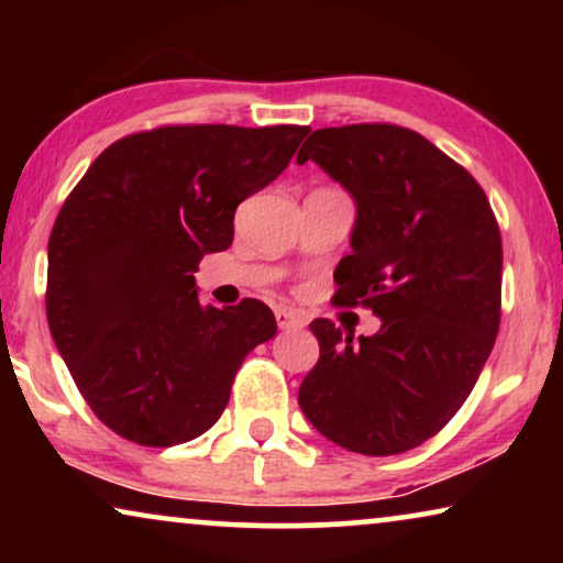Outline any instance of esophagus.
<instances>
[{"instance_id": "1", "label": "esophagus", "mask_w": 563, "mask_h": 563, "mask_svg": "<svg viewBox=\"0 0 563 563\" xmlns=\"http://www.w3.org/2000/svg\"><path fill=\"white\" fill-rule=\"evenodd\" d=\"M274 314H276V325H279V330H297V328L305 325V320L299 318L297 312L287 310V307H279V310H276Z\"/></svg>"}]
</instances>
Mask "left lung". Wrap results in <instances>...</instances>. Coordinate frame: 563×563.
<instances>
[{"label":"left lung","instance_id":"1","mask_svg":"<svg viewBox=\"0 0 563 563\" xmlns=\"http://www.w3.org/2000/svg\"><path fill=\"white\" fill-rule=\"evenodd\" d=\"M314 161L356 202L335 302L366 305L374 335L312 320L320 358L299 387L307 420L364 456L433 438L479 379L499 330L503 241L474 176L397 125L322 128L297 164Z\"/></svg>","mask_w":563,"mask_h":563}]
</instances>
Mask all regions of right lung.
Returning <instances> with one entry per match:
<instances>
[{
  "mask_svg": "<svg viewBox=\"0 0 563 563\" xmlns=\"http://www.w3.org/2000/svg\"><path fill=\"white\" fill-rule=\"evenodd\" d=\"M302 125H168L99 153L48 241L45 312L107 428L168 449L210 430L243 358L276 335L258 299L202 305L195 272L230 249L245 197L272 184Z\"/></svg>",
  "mask_w": 563,
  "mask_h": 563,
  "instance_id": "add662e5",
  "label": "right lung"
}]
</instances>
